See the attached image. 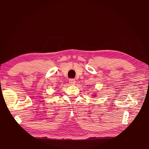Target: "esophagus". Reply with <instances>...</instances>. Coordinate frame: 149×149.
I'll use <instances>...</instances> for the list:
<instances>
[{"instance_id":"obj_1","label":"esophagus","mask_w":149,"mask_h":149,"mask_svg":"<svg viewBox=\"0 0 149 149\" xmlns=\"http://www.w3.org/2000/svg\"><path fill=\"white\" fill-rule=\"evenodd\" d=\"M69 83L70 84H74L76 83V81L74 79H69Z\"/></svg>"}]
</instances>
